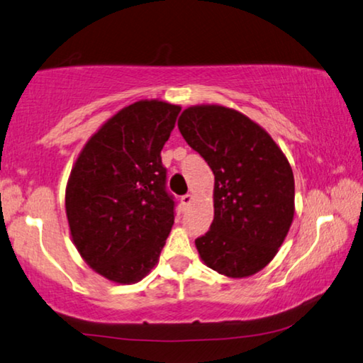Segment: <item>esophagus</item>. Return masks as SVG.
I'll use <instances>...</instances> for the list:
<instances>
[{"instance_id": "obj_1", "label": "esophagus", "mask_w": 363, "mask_h": 363, "mask_svg": "<svg viewBox=\"0 0 363 363\" xmlns=\"http://www.w3.org/2000/svg\"><path fill=\"white\" fill-rule=\"evenodd\" d=\"M192 200H194V195L186 194V195H182V197H181V203H182V206H189L192 203Z\"/></svg>"}]
</instances>
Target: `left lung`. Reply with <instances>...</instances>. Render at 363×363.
<instances>
[{"label":"left lung","instance_id":"left-lung-1","mask_svg":"<svg viewBox=\"0 0 363 363\" xmlns=\"http://www.w3.org/2000/svg\"><path fill=\"white\" fill-rule=\"evenodd\" d=\"M177 128L215 174V218L195 239L203 263L229 278L273 260L294 218V174L269 134L242 113L218 105L184 109Z\"/></svg>","mask_w":363,"mask_h":363}]
</instances>
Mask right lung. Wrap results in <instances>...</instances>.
I'll return each instance as SVG.
<instances>
[{"mask_svg": "<svg viewBox=\"0 0 363 363\" xmlns=\"http://www.w3.org/2000/svg\"><path fill=\"white\" fill-rule=\"evenodd\" d=\"M181 106L142 100L121 109L90 137L66 187V215L90 268L132 284L157 264L174 224L161 150Z\"/></svg>", "mask_w": 363, "mask_h": 363, "instance_id": "add662e5", "label": "right lung"}]
</instances>
